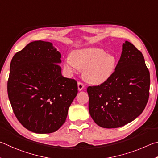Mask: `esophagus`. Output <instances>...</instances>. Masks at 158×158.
Here are the masks:
<instances>
[{
  "instance_id": "1",
  "label": "esophagus",
  "mask_w": 158,
  "mask_h": 158,
  "mask_svg": "<svg viewBox=\"0 0 158 158\" xmlns=\"http://www.w3.org/2000/svg\"><path fill=\"white\" fill-rule=\"evenodd\" d=\"M84 88V85L81 83V82H78L77 83V89H78L79 91H81L82 90V89Z\"/></svg>"
}]
</instances>
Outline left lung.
<instances>
[{"mask_svg": "<svg viewBox=\"0 0 158 158\" xmlns=\"http://www.w3.org/2000/svg\"><path fill=\"white\" fill-rule=\"evenodd\" d=\"M60 58L52 43L35 41L11 61L8 97L19 122L35 133L57 131L77 96V82L62 76Z\"/></svg>", "mask_w": 158, "mask_h": 158, "instance_id": "left-lung-1", "label": "left lung"}]
</instances>
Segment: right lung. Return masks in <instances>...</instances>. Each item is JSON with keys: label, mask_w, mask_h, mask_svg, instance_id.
<instances>
[{"label": "right lung", "mask_w": 158, "mask_h": 158, "mask_svg": "<svg viewBox=\"0 0 158 158\" xmlns=\"http://www.w3.org/2000/svg\"><path fill=\"white\" fill-rule=\"evenodd\" d=\"M149 88L150 73L142 53L125 41L113 73L100 85L87 88L91 117L102 128L125 126L144 110Z\"/></svg>", "instance_id": "1"}]
</instances>
